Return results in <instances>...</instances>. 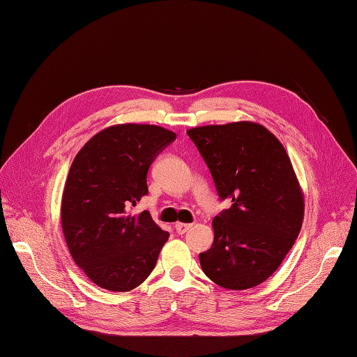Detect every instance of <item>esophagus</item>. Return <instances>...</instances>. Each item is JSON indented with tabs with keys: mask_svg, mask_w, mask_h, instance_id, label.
Returning a JSON list of instances; mask_svg holds the SVG:
<instances>
[{
	"mask_svg": "<svg viewBox=\"0 0 357 357\" xmlns=\"http://www.w3.org/2000/svg\"><path fill=\"white\" fill-rule=\"evenodd\" d=\"M192 223H181V222H178V223H176V231H177V234L178 235H183V234H186L190 228H192Z\"/></svg>",
	"mask_w": 357,
	"mask_h": 357,
	"instance_id": "34e87169",
	"label": "esophagus"
}]
</instances>
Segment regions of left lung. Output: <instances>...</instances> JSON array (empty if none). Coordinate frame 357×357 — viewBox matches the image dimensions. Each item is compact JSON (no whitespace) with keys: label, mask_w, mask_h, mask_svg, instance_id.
<instances>
[{"label":"left lung","mask_w":357,"mask_h":357,"mask_svg":"<svg viewBox=\"0 0 357 357\" xmlns=\"http://www.w3.org/2000/svg\"><path fill=\"white\" fill-rule=\"evenodd\" d=\"M188 135L207 164L220 199L214 241L199 253L202 271L231 290L264 283L282 265L304 220V193L286 149L255 122L192 128Z\"/></svg>","instance_id":"obj_1"}]
</instances>
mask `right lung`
Instances as JSON below:
<instances>
[{
    "mask_svg": "<svg viewBox=\"0 0 357 357\" xmlns=\"http://www.w3.org/2000/svg\"><path fill=\"white\" fill-rule=\"evenodd\" d=\"M174 139L156 125H114L75 155L62 195V231L74 262L96 286L128 291L153 271L169 234L149 211L128 210L147 195V171Z\"/></svg>",
    "mask_w": 357,
    "mask_h": 357,
    "instance_id": "right-lung-1",
    "label": "right lung"
}]
</instances>
